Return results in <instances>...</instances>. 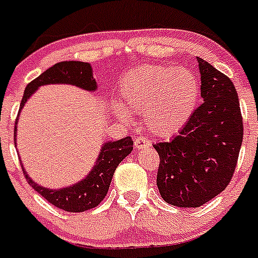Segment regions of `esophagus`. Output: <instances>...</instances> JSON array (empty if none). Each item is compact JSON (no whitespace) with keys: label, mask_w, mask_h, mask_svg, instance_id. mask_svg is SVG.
<instances>
[{"label":"esophagus","mask_w":258,"mask_h":258,"mask_svg":"<svg viewBox=\"0 0 258 258\" xmlns=\"http://www.w3.org/2000/svg\"><path fill=\"white\" fill-rule=\"evenodd\" d=\"M151 145V141L149 140L146 136H137L135 139V148L136 149H143L148 148V146Z\"/></svg>","instance_id":"34e87169"}]
</instances>
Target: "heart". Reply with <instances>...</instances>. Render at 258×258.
<instances>
[{"instance_id":"obj_1","label":"heart","mask_w":258,"mask_h":258,"mask_svg":"<svg viewBox=\"0 0 258 258\" xmlns=\"http://www.w3.org/2000/svg\"><path fill=\"white\" fill-rule=\"evenodd\" d=\"M121 100L127 109L145 115L146 126L158 136L179 131L194 113L200 95L196 75L170 66H143L121 83ZM117 114L127 119L126 109Z\"/></svg>"}]
</instances>
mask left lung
Listing matches in <instances>:
<instances>
[{
  "label": "left lung",
  "instance_id": "obj_1",
  "mask_svg": "<svg viewBox=\"0 0 258 258\" xmlns=\"http://www.w3.org/2000/svg\"><path fill=\"white\" fill-rule=\"evenodd\" d=\"M204 103L170 141L154 144L159 154L156 184L165 202L200 208L227 188L243 141V119L234 84L199 58Z\"/></svg>",
  "mask_w": 258,
  "mask_h": 258
}]
</instances>
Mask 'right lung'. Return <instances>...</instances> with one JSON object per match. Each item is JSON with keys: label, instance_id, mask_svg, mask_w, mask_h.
Wrapping results in <instances>:
<instances>
[{"label": "right lung", "instance_id": "obj_1", "mask_svg": "<svg viewBox=\"0 0 258 258\" xmlns=\"http://www.w3.org/2000/svg\"><path fill=\"white\" fill-rule=\"evenodd\" d=\"M61 83L71 84V85H76L79 88L90 91H94L96 89V81L93 78L90 64L79 61L59 62V63L49 67L47 71H44L37 79L28 84L25 91H24L23 99H21L19 113L26 100L29 99V96L37 90L38 86L45 85V84ZM16 122L15 127H14L15 136ZM132 149H134V141L130 136L123 137L114 143H107L100 151L96 164L94 165L93 170L89 173L88 177L80 180L79 183L66 187V188H44V187L34 183L28 177L25 170L23 169V172L28 183L53 206L64 211H70V213H81V211L96 208L104 200L108 194V189H109L115 168L131 153Z\"/></svg>", "mask_w": 258, "mask_h": 258}]
</instances>
